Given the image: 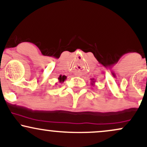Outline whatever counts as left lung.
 <instances>
[{
	"label": "left lung",
	"mask_w": 147,
	"mask_h": 147,
	"mask_svg": "<svg viewBox=\"0 0 147 147\" xmlns=\"http://www.w3.org/2000/svg\"><path fill=\"white\" fill-rule=\"evenodd\" d=\"M95 81H94V79H91V84H92V86L94 85V84H95Z\"/></svg>",
	"instance_id": "obj_1"
}]
</instances>
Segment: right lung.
Listing matches in <instances>:
<instances>
[{"label":"right lung","mask_w":147,"mask_h":147,"mask_svg":"<svg viewBox=\"0 0 147 147\" xmlns=\"http://www.w3.org/2000/svg\"><path fill=\"white\" fill-rule=\"evenodd\" d=\"M59 83H63L64 81L66 79V76L65 75H60L59 77Z\"/></svg>","instance_id":"add662e5"}]
</instances>
